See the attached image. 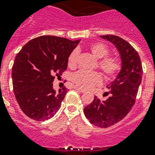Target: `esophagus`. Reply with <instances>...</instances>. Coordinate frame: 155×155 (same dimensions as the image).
I'll return each instance as SVG.
<instances>
[{
    "label": "esophagus",
    "instance_id": "esophagus-1",
    "mask_svg": "<svg viewBox=\"0 0 155 155\" xmlns=\"http://www.w3.org/2000/svg\"><path fill=\"white\" fill-rule=\"evenodd\" d=\"M74 88H75V90H77V91H80L81 93H85V92H86V91H84V90L81 89V88H80V87H75Z\"/></svg>",
    "mask_w": 155,
    "mask_h": 155
}]
</instances>
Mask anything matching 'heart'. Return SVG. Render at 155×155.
Returning a JSON list of instances; mask_svg holds the SVG:
<instances>
[{"mask_svg":"<svg viewBox=\"0 0 155 155\" xmlns=\"http://www.w3.org/2000/svg\"><path fill=\"white\" fill-rule=\"evenodd\" d=\"M91 53L96 58L99 59L98 67L106 77H113L121 68L119 58L114 56H108L110 49L102 42H95L89 46ZM78 52L74 50L68 59V64L70 68H75L77 64ZM72 82L75 85L84 90H89L102 83V77L98 72L80 70L72 75Z\"/></svg>","mask_w":155,"mask_h":155,"instance_id":"obj_1","label":"heart"}]
</instances>
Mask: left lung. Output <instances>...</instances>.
I'll return each instance as SVG.
<instances>
[{
    "label": "left lung",
    "mask_w": 155,
    "mask_h": 155,
    "mask_svg": "<svg viewBox=\"0 0 155 155\" xmlns=\"http://www.w3.org/2000/svg\"><path fill=\"white\" fill-rule=\"evenodd\" d=\"M100 37L115 45L121 60V68L115 80L107 86L110 97L101 102L94 96L84 112L91 124L108 128L120 121L132 110L141 84L143 68L140 56L128 41L116 35Z\"/></svg>",
    "instance_id": "1"
}]
</instances>
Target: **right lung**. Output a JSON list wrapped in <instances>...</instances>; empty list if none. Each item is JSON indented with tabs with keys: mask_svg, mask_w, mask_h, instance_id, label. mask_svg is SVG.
<instances>
[{
	"mask_svg": "<svg viewBox=\"0 0 155 155\" xmlns=\"http://www.w3.org/2000/svg\"><path fill=\"white\" fill-rule=\"evenodd\" d=\"M80 40L43 35L26 44L15 58L12 78L15 98L22 111L38 121L52 117L61 107L68 90L56 92L55 75L67 69L68 59Z\"/></svg>",
	"mask_w": 155,
	"mask_h": 155,
	"instance_id": "add662e5",
	"label": "right lung"
}]
</instances>
